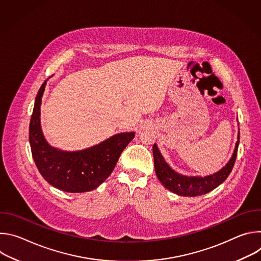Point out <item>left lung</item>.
<instances>
[{
	"label": "left lung",
	"instance_id": "8db88e82",
	"mask_svg": "<svg viewBox=\"0 0 261 261\" xmlns=\"http://www.w3.org/2000/svg\"><path fill=\"white\" fill-rule=\"evenodd\" d=\"M239 143L240 131L238 132V141L236 143L234 151L230 160L219 171L206 176H188L174 171L166 163V161L164 160L163 156L159 151L157 144L155 143L153 146V155L157 177L166 189L179 196L194 197L206 194L214 190L215 188H217L219 185H221L228 177L237 159Z\"/></svg>",
	"mask_w": 261,
	"mask_h": 261
}]
</instances>
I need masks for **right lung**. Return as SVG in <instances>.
<instances>
[{
	"instance_id": "obj_1",
	"label": "right lung",
	"mask_w": 261,
	"mask_h": 261,
	"mask_svg": "<svg viewBox=\"0 0 261 261\" xmlns=\"http://www.w3.org/2000/svg\"><path fill=\"white\" fill-rule=\"evenodd\" d=\"M47 81L36 96L29 139L33 159L44 179L65 192L82 193L96 189L110 175L134 132L119 133L86 150L67 152L51 146L40 124V106Z\"/></svg>"
}]
</instances>
